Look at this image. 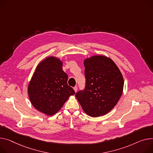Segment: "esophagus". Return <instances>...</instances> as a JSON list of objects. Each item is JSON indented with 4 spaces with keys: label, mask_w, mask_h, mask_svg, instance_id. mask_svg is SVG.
<instances>
[{
    "label": "esophagus",
    "mask_w": 153,
    "mask_h": 153,
    "mask_svg": "<svg viewBox=\"0 0 153 153\" xmlns=\"http://www.w3.org/2000/svg\"><path fill=\"white\" fill-rule=\"evenodd\" d=\"M74 90L75 92H76V91H77V87H74Z\"/></svg>",
    "instance_id": "esophagus-1"
}]
</instances>
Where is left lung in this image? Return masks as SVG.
<instances>
[{"mask_svg": "<svg viewBox=\"0 0 153 153\" xmlns=\"http://www.w3.org/2000/svg\"><path fill=\"white\" fill-rule=\"evenodd\" d=\"M86 85L76 97L83 111L90 117L102 116L113 109L124 88L120 71L111 58L94 55L84 60Z\"/></svg>", "mask_w": 153, "mask_h": 153, "instance_id": "1", "label": "left lung"}]
</instances>
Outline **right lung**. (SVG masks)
<instances>
[{"label": "right lung", "mask_w": 153, "mask_h": 153, "mask_svg": "<svg viewBox=\"0 0 153 153\" xmlns=\"http://www.w3.org/2000/svg\"><path fill=\"white\" fill-rule=\"evenodd\" d=\"M63 62L50 56L37 66L27 86L30 103L39 111L53 116L61 109L74 90L68 84V75L63 70Z\"/></svg>", "instance_id": "add662e5"}]
</instances>
